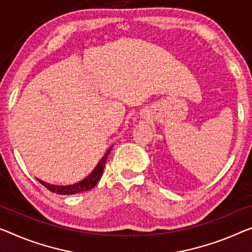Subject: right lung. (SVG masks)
Segmentation results:
<instances>
[{
	"instance_id": "1",
	"label": "right lung",
	"mask_w": 252,
	"mask_h": 252,
	"mask_svg": "<svg viewBox=\"0 0 252 252\" xmlns=\"http://www.w3.org/2000/svg\"><path fill=\"white\" fill-rule=\"evenodd\" d=\"M111 149H113V146H111L110 149H108L106 154H104V157L100 160V162L98 163V165L95 166L94 171H92L90 175L86 178V179L81 180L79 183L68 185V186H57V185H50L48 183H45V181H42L40 179H38V181H39L42 186H45L48 190H50L52 192L60 193V195H74V193L90 190L91 188H94V186L98 184L100 178H101L104 165H106V162H107L108 154L110 153Z\"/></svg>"
}]
</instances>
